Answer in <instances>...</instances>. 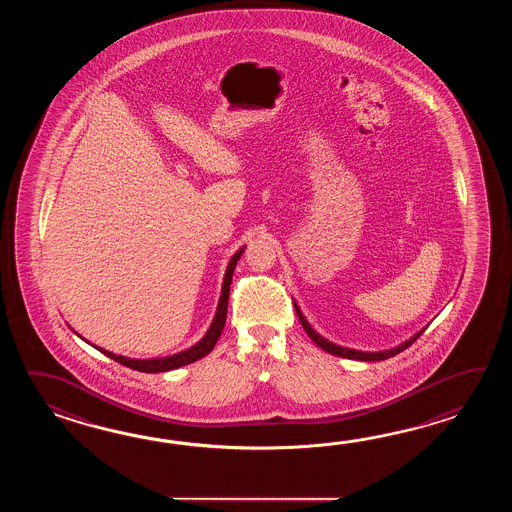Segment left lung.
Returning <instances> with one entry per match:
<instances>
[{
    "label": "left lung",
    "instance_id": "8db88e82",
    "mask_svg": "<svg viewBox=\"0 0 512 512\" xmlns=\"http://www.w3.org/2000/svg\"><path fill=\"white\" fill-rule=\"evenodd\" d=\"M293 302L294 309H296V315L300 318V324H302V327L305 329V333H307L309 338L315 342L316 346L320 349H324L327 353H331V355L344 357V359L364 360V362H377V360L390 359L393 355H397V353L404 351L408 346H412L415 340L421 337V335H423V331L426 329V327L419 329L415 335H412L408 340H404V342H401V344H399V346H395V348L382 349V351H362V349L344 348V346H338L335 342H331V340H327V338L322 337L320 333H316L315 329L311 327V324L307 322V318H305L304 313H302V309H300L298 304H296V300H293Z\"/></svg>",
    "mask_w": 512,
    "mask_h": 512
}]
</instances>
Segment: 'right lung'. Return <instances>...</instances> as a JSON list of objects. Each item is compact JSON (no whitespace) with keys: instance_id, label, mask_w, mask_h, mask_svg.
Masks as SVG:
<instances>
[{"instance_id":"add662e5","label":"right lung","mask_w":512,"mask_h":512,"mask_svg":"<svg viewBox=\"0 0 512 512\" xmlns=\"http://www.w3.org/2000/svg\"><path fill=\"white\" fill-rule=\"evenodd\" d=\"M243 251H245V245L232 254L229 265H227V271H225L223 285H221V296H219L218 309H216L214 320H212V324L208 327L205 337L201 338L199 342H196L194 346L183 349V351H179V353H174V355H168V357L130 359V357H124V355H115V353H111L108 349L97 348L95 344L87 342L86 338L80 337L77 333L78 337L82 338V340H86L87 344H91L93 348H97L100 353H104L109 359L117 360V362L128 366L131 370L142 371V373H161V371L177 370V368H181V366L192 364V362H196V360L207 357L208 353L216 346L218 338L221 337V331H223V327H225L227 307H229L230 282H232V274H234V269H236V265H238Z\"/></svg>"}]
</instances>
